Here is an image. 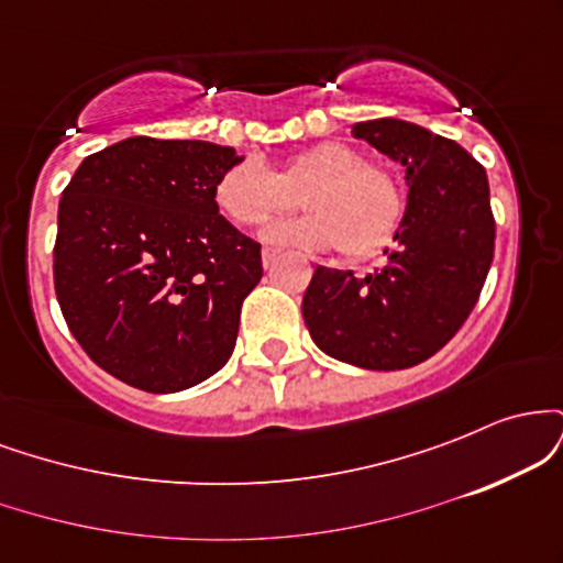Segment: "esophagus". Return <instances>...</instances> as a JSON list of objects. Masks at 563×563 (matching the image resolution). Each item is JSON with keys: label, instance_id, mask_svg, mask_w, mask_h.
Wrapping results in <instances>:
<instances>
[{"label": "esophagus", "instance_id": "1", "mask_svg": "<svg viewBox=\"0 0 563 563\" xmlns=\"http://www.w3.org/2000/svg\"><path fill=\"white\" fill-rule=\"evenodd\" d=\"M275 262H277V251H273V249H264V251H262V264H264V269L273 267Z\"/></svg>", "mask_w": 563, "mask_h": 563}]
</instances>
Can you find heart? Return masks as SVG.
Masks as SVG:
<instances>
[{
    "label": "heart",
    "mask_w": 563,
    "mask_h": 563,
    "mask_svg": "<svg viewBox=\"0 0 563 563\" xmlns=\"http://www.w3.org/2000/svg\"><path fill=\"white\" fill-rule=\"evenodd\" d=\"M301 194L303 217L280 219L262 230L277 249L333 251L352 260L376 254L402 222V187L389 172L365 164L357 147L322 142L269 172L262 161L243 158L214 185V203L238 228L260 224L286 209L290 192Z\"/></svg>",
    "instance_id": "obj_1"
}]
</instances>
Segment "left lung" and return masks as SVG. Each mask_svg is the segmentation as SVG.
I'll use <instances>...</instances> for the list:
<instances>
[{
  "mask_svg": "<svg viewBox=\"0 0 563 563\" xmlns=\"http://www.w3.org/2000/svg\"><path fill=\"white\" fill-rule=\"evenodd\" d=\"M405 169L407 206L376 273L318 267L301 301L328 357L402 371L439 352L479 299L495 254L487 172L457 142L402 119L352 124Z\"/></svg>",
  "mask_w": 563,
  "mask_h": 563,
  "instance_id": "left-lung-1",
  "label": "left lung"
}]
</instances>
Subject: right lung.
I'll use <instances>...</instances> for the list:
<instances>
[{
    "mask_svg": "<svg viewBox=\"0 0 563 563\" xmlns=\"http://www.w3.org/2000/svg\"><path fill=\"white\" fill-rule=\"evenodd\" d=\"M243 156L206 140L126 137L74 172L57 209L55 294L84 352L134 389H190L230 360L260 243L219 214Z\"/></svg>",
    "mask_w": 563,
    "mask_h": 563,
    "instance_id": "add662e5",
    "label": "right lung"
}]
</instances>
